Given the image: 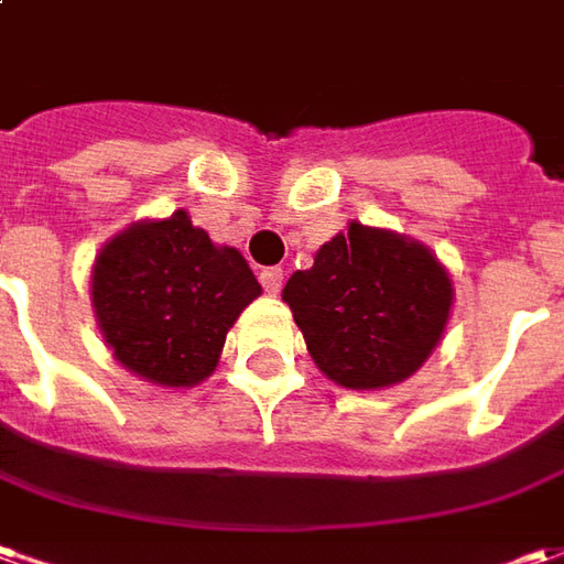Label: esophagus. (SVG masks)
Returning <instances> with one entry per match:
<instances>
[{
	"label": "esophagus",
	"mask_w": 564,
	"mask_h": 564,
	"mask_svg": "<svg viewBox=\"0 0 564 564\" xmlns=\"http://www.w3.org/2000/svg\"><path fill=\"white\" fill-rule=\"evenodd\" d=\"M282 282H285V270L282 267H267L260 273V285L270 291V294H279L282 291Z\"/></svg>",
	"instance_id": "34e87169"
}]
</instances>
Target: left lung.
Wrapping results in <instances>:
<instances>
[{
	"label": "left lung",
	"mask_w": 564,
	"mask_h": 564,
	"mask_svg": "<svg viewBox=\"0 0 564 564\" xmlns=\"http://www.w3.org/2000/svg\"><path fill=\"white\" fill-rule=\"evenodd\" d=\"M322 375L380 390L414 375L452 313V279L430 248L349 224L282 291Z\"/></svg>",
	"instance_id": "8db88e82"
}]
</instances>
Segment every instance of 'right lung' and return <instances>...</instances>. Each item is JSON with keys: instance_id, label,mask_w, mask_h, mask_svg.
<instances>
[{"instance_id": "obj_1", "label": "right lung", "mask_w": 564, "mask_h": 564, "mask_svg": "<svg viewBox=\"0 0 564 564\" xmlns=\"http://www.w3.org/2000/svg\"><path fill=\"white\" fill-rule=\"evenodd\" d=\"M260 294L236 248H217L186 212L134 224L100 248L91 275L97 325L128 371L193 387L215 371L232 322Z\"/></svg>"}]
</instances>
